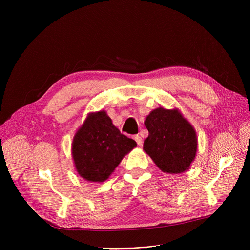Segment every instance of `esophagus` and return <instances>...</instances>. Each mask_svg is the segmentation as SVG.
<instances>
[{
	"label": "esophagus",
	"instance_id": "obj_1",
	"mask_svg": "<svg viewBox=\"0 0 250 250\" xmlns=\"http://www.w3.org/2000/svg\"><path fill=\"white\" fill-rule=\"evenodd\" d=\"M134 139H135V141L137 142L138 146H142V145H143V140H142V138H141L139 135L134 136Z\"/></svg>",
	"mask_w": 250,
	"mask_h": 250
}]
</instances>
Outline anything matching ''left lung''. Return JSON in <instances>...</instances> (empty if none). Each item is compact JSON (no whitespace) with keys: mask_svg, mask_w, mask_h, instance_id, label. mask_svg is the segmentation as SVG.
<instances>
[{"mask_svg":"<svg viewBox=\"0 0 250 250\" xmlns=\"http://www.w3.org/2000/svg\"><path fill=\"white\" fill-rule=\"evenodd\" d=\"M149 132L144 141L145 151L163 172L187 171L195 158L198 139L192 125L178 109L156 108L146 117Z\"/></svg>","mask_w":250,"mask_h":250,"instance_id":"left-lung-1","label":"left lung"}]
</instances>
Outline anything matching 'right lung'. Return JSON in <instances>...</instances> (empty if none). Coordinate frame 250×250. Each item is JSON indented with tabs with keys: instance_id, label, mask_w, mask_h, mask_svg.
Masks as SVG:
<instances>
[{
	"instance_id": "1",
	"label": "right lung",
	"mask_w": 250,
	"mask_h": 250,
	"mask_svg": "<svg viewBox=\"0 0 250 250\" xmlns=\"http://www.w3.org/2000/svg\"><path fill=\"white\" fill-rule=\"evenodd\" d=\"M137 143L121 134L104 110L89 113L77 130L72 156L78 174L92 182L106 180Z\"/></svg>"
}]
</instances>
